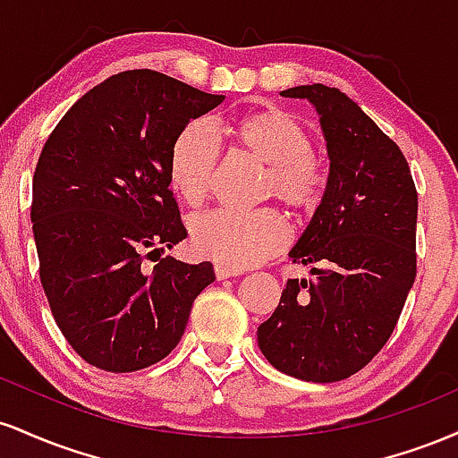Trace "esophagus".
<instances>
[{
  "label": "esophagus",
  "instance_id": "obj_1",
  "mask_svg": "<svg viewBox=\"0 0 458 458\" xmlns=\"http://www.w3.org/2000/svg\"><path fill=\"white\" fill-rule=\"evenodd\" d=\"M239 269H233V267H225V265H215V277L217 280H228V277L239 276Z\"/></svg>",
  "mask_w": 458,
  "mask_h": 458
}]
</instances>
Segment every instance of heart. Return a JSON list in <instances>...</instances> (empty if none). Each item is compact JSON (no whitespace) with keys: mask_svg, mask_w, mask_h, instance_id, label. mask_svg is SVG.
Masks as SVG:
<instances>
[{"mask_svg":"<svg viewBox=\"0 0 458 458\" xmlns=\"http://www.w3.org/2000/svg\"><path fill=\"white\" fill-rule=\"evenodd\" d=\"M219 138H230L247 155L267 163L265 193L297 213L318 207L327 185V167L312 148V138L291 114L262 109L228 124L191 123L178 133L170 152V182L189 204H199L211 189L219 163ZM291 228L280 208L256 211L215 208L191 224L198 254L233 269L259 265L288 243Z\"/></svg>","mask_w":458,"mask_h":458,"instance_id":"heart-1","label":"heart"}]
</instances>
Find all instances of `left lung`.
I'll return each mask as SVG.
<instances>
[{"label":"left lung","mask_w":458,"mask_h":458,"mask_svg":"<svg viewBox=\"0 0 458 458\" xmlns=\"http://www.w3.org/2000/svg\"><path fill=\"white\" fill-rule=\"evenodd\" d=\"M320 114L329 178L312 222L291 250L314 280H288L259 327V346L284 375L334 383L360 372L390 340L415 280L418 191L396 141L338 88L297 86Z\"/></svg>","instance_id":"1"}]
</instances>
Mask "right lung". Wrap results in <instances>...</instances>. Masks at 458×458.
<instances>
[{"label": "right lung", "mask_w": 458, "mask_h": 458, "mask_svg": "<svg viewBox=\"0 0 458 458\" xmlns=\"http://www.w3.org/2000/svg\"><path fill=\"white\" fill-rule=\"evenodd\" d=\"M224 98L138 68L94 86L51 131L31 193L38 273L57 327L88 364L133 372L161 361L215 280L211 262H144L187 236L172 144Z\"/></svg>", "instance_id": "right-lung-1"}]
</instances>
